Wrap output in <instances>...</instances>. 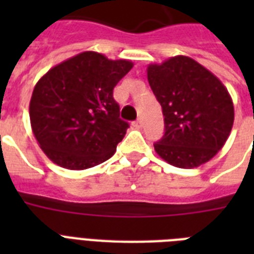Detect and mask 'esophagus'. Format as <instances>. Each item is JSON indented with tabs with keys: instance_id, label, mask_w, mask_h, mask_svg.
<instances>
[{
	"instance_id": "1",
	"label": "esophagus",
	"mask_w": 254,
	"mask_h": 254,
	"mask_svg": "<svg viewBox=\"0 0 254 254\" xmlns=\"http://www.w3.org/2000/svg\"><path fill=\"white\" fill-rule=\"evenodd\" d=\"M133 127H134L135 129H139V127H142V121H141V120H137V121L133 123Z\"/></svg>"
}]
</instances>
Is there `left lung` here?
<instances>
[{"label":"left lung","instance_id":"1","mask_svg":"<svg viewBox=\"0 0 254 254\" xmlns=\"http://www.w3.org/2000/svg\"><path fill=\"white\" fill-rule=\"evenodd\" d=\"M147 80L162 107L165 134L157 154L181 169L208 162L232 130L235 109L224 84L189 57L147 65Z\"/></svg>","mask_w":254,"mask_h":254}]
</instances>
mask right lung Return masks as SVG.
Returning <instances> with one entry per match:
<instances>
[{
  "mask_svg": "<svg viewBox=\"0 0 254 254\" xmlns=\"http://www.w3.org/2000/svg\"><path fill=\"white\" fill-rule=\"evenodd\" d=\"M133 68L85 51L62 62L38 80L30 100V123L39 146L54 163L85 170L115 154L129 124L120 119L113 88Z\"/></svg>",
  "mask_w": 254,
  "mask_h": 254,
  "instance_id": "right-lung-1",
  "label": "right lung"
}]
</instances>
